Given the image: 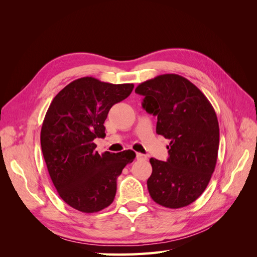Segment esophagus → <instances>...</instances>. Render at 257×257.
Returning <instances> with one entry per match:
<instances>
[{"label":"esophagus","mask_w":257,"mask_h":257,"mask_svg":"<svg viewBox=\"0 0 257 257\" xmlns=\"http://www.w3.org/2000/svg\"><path fill=\"white\" fill-rule=\"evenodd\" d=\"M136 157L138 160H147V155L143 154V153H136Z\"/></svg>","instance_id":"34e87169"}]
</instances>
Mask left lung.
I'll return each mask as SVG.
<instances>
[{"mask_svg": "<svg viewBox=\"0 0 257 257\" xmlns=\"http://www.w3.org/2000/svg\"><path fill=\"white\" fill-rule=\"evenodd\" d=\"M143 107L158 116L157 134L170 139L166 162L150 159L147 185L151 198L166 208L195 201L214 172L220 128L211 103L195 84L176 74H164L135 89Z\"/></svg>", "mask_w": 257, "mask_h": 257, "instance_id": "1", "label": "left lung"}]
</instances>
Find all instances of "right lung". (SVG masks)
<instances>
[{"label":"right lung","mask_w":257,"mask_h":257,"mask_svg":"<svg viewBox=\"0 0 257 257\" xmlns=\"http://www.w3.org/2000/svg\"><path fill=\"white\" fill-rule=\"evenodd\" d=\"M133 88L82 77L62 89L46 112L41 131L46 165L60 197L78 211L93 213L109 206L116 178L136 157L132 150L98 154L94 144L106 136L108 111Z\"/></svg>","instance_id":"right-lung-1"}]
</instances>
